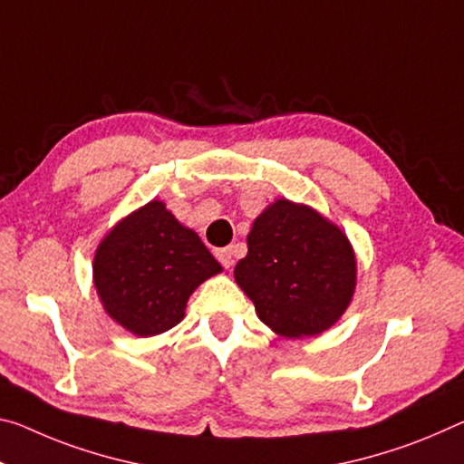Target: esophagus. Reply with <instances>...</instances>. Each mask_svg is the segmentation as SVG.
Segmentation results:
<instances>
[{
  "label": "esophagus",
  "mask_w": 464,
  "mask_h": 464,
  "mask_svg": "<svg viewBox=\"0 0 464 464\" xmlns=\"http://www.w3.org/2000/svg\"><path fill=\"white\" fill-rule=\"evenodd\" d=\"M217 258H218L220 264H223V268H231L233 262H235L233 247H220V249H217Z\"/></svg>",
  "instance_id": "obj_1"
}]
</instances>
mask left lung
I'll list each match as a JSON object with an SVG mask.
<instances>
[{"mask_svg": "<svg viewBox=\"0 0 464 464\" xmlns=\"http://www.w3.org/2000/svg\"><path fill=\"white\" fill-rule=\"evenodd\" d=\"M235 281L275 333L314 336L347 310L355 256L330 220L307 206L278 200L254 220Z\"/></svg>", "mask_w": 464, "mask_h": 464, "instance_id": "1", "label": "left lung"}]
</instances>
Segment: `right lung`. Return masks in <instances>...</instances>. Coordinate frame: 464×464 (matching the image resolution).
<instances>
[{
    "label": "right lung",
    "instance_id": "add662e5",
    "mask_svg": "<svg viewBox=\"0 0 464 464\" xmlns=\"http://www.w3.org/2000/svg\"><path fill=\"white\" fill-rule=\"evenodd\" d=\"M94 286L107 314L138 336L179 324L194 289L220 272L202 239L152 200L102 239Z\"/></svg>",
    "mask_w": 464,
    "mask_h": 464
}]
</instances>
